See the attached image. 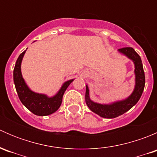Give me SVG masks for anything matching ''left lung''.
<instances>
[{
    "label": "left lung",
    "instance_id": "left-lung-1",
    "mask_svg": "<svg viewBox=\"0 0 157 157\" xmlns=\"http://www.w3.org/2000/svg\"><path fill=\"white\" fill-rule=\"evenodd\" d=\"M118 52L126 55L128 58L132 60L135 66V87L131 96L122 101L113 102L112 104H99L93 102L90 99L89 88L86 86V103L92 112H95L99 116L105 118H114L123 115L137 104L143 93L145 86V75L143 64L140 55L131 47L119 48Z\"/></svg>",
    "mask_w": 157,
    "mask_h": 157
}]
</instances>
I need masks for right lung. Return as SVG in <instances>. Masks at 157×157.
I'll use <instances>...</instances> for the list:
<instances>
[{"instance_id": "obj_1", "label": "right lung", "mask_w": 157, "mask_h": 157, "mask_svg": "<svg viewBox=\"0 0 157 157\" xmlns=\"http://www.w3.org/2000/svg\"><path fill=\"white\" fill-rule=\"evenodd\" d=\"M26 51L22 52L17 58L13 70V81L16 90L22 103L30 112L39 116H45L56 112L61 106L64 93L74 80H70L62 85L61 88L53 97L34 93L28 87L21 74V62Z\"/></svg>"}]
</instances>
